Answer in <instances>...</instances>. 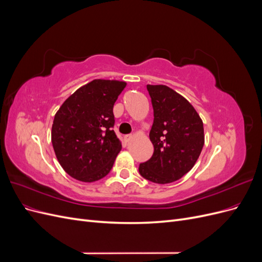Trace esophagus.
<instances>
[{"label": "esophagus", "instance_id": "esophagus-1", "mask_svg": "<svg viewBox=\"0 0 262 262\" xmlns=\"http://www.w3.org/2000/svg\"><path fill=\"white\" fill-rule=\"evenodd\" d=\"M131 139H132V136H131V134H126V136H124V137H123V140H124L125 142H129Z\"/></svg>", "mask_w": 262, "mask_h": 262}]
</instances>
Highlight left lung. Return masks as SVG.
<instances>
[{
  "label": "left lung",
  "mask_w": 262,
  "mask_h": 262,
  "mask_svg": "<svg viewBox=\"0 0 262 262\" xmlns=\"http://www.w3.org/2000/svg\"><path fill=\"white\" fill-rule=\"evenodd\" d=\"M154 121L149 140L152 157L139 166L141 176L155 184H170L191 169L204 145L203 122L193 106L166 85H146Z\"/></svg>",
  "instance_id": "left-lung-1"
}]
</instances>
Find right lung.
Returning <instances> with one entry per match:
<instances>
[{
	"label": "right lung",
	"mask_w": 262,
	"mask_h": 262,
	"mask_svg": "<svg viewBox=\"0 0 262 262\" xmlns=\"http://www.w3.org/2000/svg\"><path fill=\"white\" fill-rule=\"evenodd\" d=\"M125 86L121 81L94 80L71 95L55 114L52 146L71 177L93 182L113 168L122 147L113 130V109Z\"/></svg>",
	"instance_id": "right-lung-1"
}]
</instances>
